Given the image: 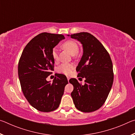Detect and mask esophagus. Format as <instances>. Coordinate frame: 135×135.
Masks as SVG:
<instances>
[{"label":"esophagus","instance_id":"obj_1","mask_svg":"<svg viewBox=\"0 0 135 135\" xmlns=\"http://www.w3.org/2000/svg\"><path fill=\"white\" fill-rule=\"evenodd\" d=\"M67 80H68V81H69V80H70V78H69V77H67Z\"/></svg>","mask_w":135,"mask_h":135}]
</instances>
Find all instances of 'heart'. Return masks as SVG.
I'll return each instance as SVG.
<instances>
[{"label": "heart", "mask_w": 135, "mask_h": 135, "mask_svg": "<svg viewBox=\"0 0 135 135\" xmlns=\"http://www.w3.org/2000/svg\"><path fill=\"white\" fill-rule=\"evenodd\" d=\"M62 47L67 49L71 55H74L79 51V45L74 40H68L63 43ZM52 55L54 60L56 61L58 59V49L56 47L52 49ZM73 66L71 64L63 63L57 68V71L66 75H69L72 72Z\"/></svg>", "instance_id": "obj_1"}]
</instances>
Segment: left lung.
I'll return each mask as SVG.
<instances>
[{
  "label": "left lung",
  "instance_id": "8db88e82",
  "mask_svg": "<svg viewBox=\"0 0 135 135\" xmlns=\"http://www.w3.org/2000/svg\"><path fill=\"white\" fill-rule=\"evenodd\" d=\"M67 36L80 42L83 51L76 71L77 76L85 79V83L82 85L76 79L69 80L74 87L71 93L73 102L79 111H95L103 105L113 83L110 56L102 43L90 33L81 32Z\"/></svg>",
  "mask_w": 135,
  "mask_h": 135
}]
</instances>
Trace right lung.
Segmentation results:
<instances>
[{
	"label": "right lung",
	"instance_id": "right-lung-1",
	"mask_svg": "<svg viewBox=\"0 0 135 135\" xmlns=\"http://www.w3.org/2000/svg\"><path fill=\"white\" fill-rule=\"evenodd\" d=\"M62 35L42 33L30 41L18 63L22 91L31 105L42 112L55 110L68 83L65 75L57 74L52 83L46 78L54 70L52 49L64 39Z\"/></svg>",
	"mask_w": 135,
	"mask_h": 135
}]
</instances>
